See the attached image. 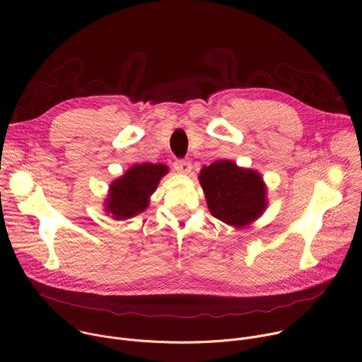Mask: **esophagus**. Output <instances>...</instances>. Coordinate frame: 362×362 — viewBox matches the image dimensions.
<instances>
[{
  "label": "esophagus",
  "mask_w": 362,
  "mask_h": 362,
  "mask_svg": "<svg viewBox=\"0 0 362 362\" xmlns=\"http://www.w3.org/2000/svg\"><path fill=\"white\" fill-rule=\"evenodd\" d=\"M175 169L182 175H189L192 172V165L187 160H176L175 162Z\"/></svg>",
  "instance_id": "esophagus-1"
}]
</instances>
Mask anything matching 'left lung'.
<instances>
[{
	"instance_id": "left-lung-1",
	"label": "left lung",
	"mask_w": 362,
	"mask_h": 362,
	"mask_svg": "<svg viewBox=\"0 0 362 362\" xmlns=\"http://www.w3.org/2000/svg\"><path fill=\"white\" fill-rule=\"evenodd\" d=\"M199 182L211 215L236 229L250 225L268 208L262 175L232 160L222 159L203 166Z\"/></svg>"
}]
</instances>
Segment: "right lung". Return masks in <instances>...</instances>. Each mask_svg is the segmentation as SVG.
I'll use <instances>...</instances> for the list:
<instances>
[{"label":"right lung","mask_w":362,"mask_h":362,"mask_svg":"<svg viewBox=\"0 0 362 362\" xmlns=\"http://www.w3.org/2000/svg\"><path fill=\"white\" fill-rule=\"evenodd\" d=\"M168 172L166 165H133L110 183L105 212L116 221H126L144 212L148 208L150 196Z\"/></svg>","instance_id":"1"}]
</instances>
